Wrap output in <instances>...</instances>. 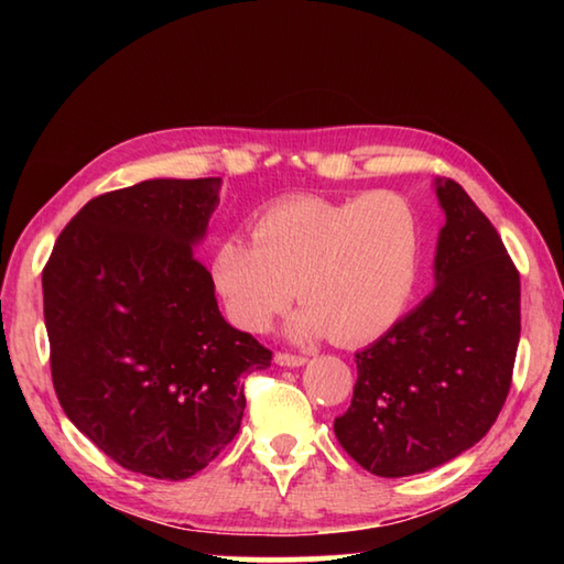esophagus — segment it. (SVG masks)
I'll return each mask as SVG.
<instances>
[{"mask_svg":"<svg viewBox=\"0 0 564 564\" xmlns=\"http://www.w3.org/2000/svg\"><path fill=\"white\" fill-rule=\"evenodd\" d=\"M275 362H279V366H283V368H299V366H303V362H308V358L281 350V352H275Z\"/></svg>","mask_w":564,"mask_h":564,"instance_id":"obj_1","label":"esophagus"}]
</instances>
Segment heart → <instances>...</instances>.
Masks as SVG:
<instances>
[{"instance_id": "obj_1", "label": "heart", "mask_w": 564, "mask_h": 564, "mask_svg": "<svg viewBox=\"0 0 564 564\" xmlns=\"http://www.w3.org/2000/svg\"><path fill=\"white\" fill-rule=\"evenodd\" d=\"M423 221L408 196L370 191L348 198L295 196L253 218V241L224 236L212 279L238 328L261 333L293 301L295 338H378L413 301Z\"/></svg>"}]
</instances>
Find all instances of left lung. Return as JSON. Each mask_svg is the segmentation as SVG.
<instances>
[{
  "label": "left lung",
  "mask_w": 564,
  "mask_h": 564,
  "mask_svg": "<svg viewBox=\"0 0 564 564\" xmlns=\"http://www.w3.org/2000/svg\"><path fill=\"white\" fill-rule=\"evenodd\" d=\"M435 194V289L356 352L350 408L333 423L343 451L380 477L433 470L482 441L518 356L520 273L500 234L453 178Z\"/></svg>",
  "instance_id": "left-lung-1"
}]
</instances>
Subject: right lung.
Returning a JSON list of instances; mask_svg holds the SVG:
<instances>
[{
  "mask_svg": "<svg viewBox=\"0 0 564 564\" xmlns=\"http://www.w3.org/2000/svg\"><path fill=\"white\" fill-rule=\"evenodd\" d=\"M221 178H151L82 208L42 273L56 398L131 473L184 480L241 427L243 373L273 352L218 311L194 259Z\"/></svg>",
  "mask_w": 564,
  "mask_h": 564,
  "instance_id": "obj_1",
  "label": "right lung"
}]
</instances>
